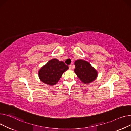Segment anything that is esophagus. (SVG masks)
<instances>
[{"mask_svg":"<svg viewBox=\"0 0 131 131\" xmlns=\"http://www.w3.org/2000/svg\"><path fill=\"white\" fill-rule=\"evenodd\" d=\"M69 69H71L72 68V65L71 64H70V65H69Z\"/></svg>","mask_w":131,"mask_h":131,"instance_id":"1","label":"esophagus"}]
</instances>
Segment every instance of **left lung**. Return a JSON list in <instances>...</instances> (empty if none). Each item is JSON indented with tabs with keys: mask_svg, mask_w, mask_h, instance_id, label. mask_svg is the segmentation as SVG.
<instances>
[{
	"mask_svg": "<svg viewBox=\"0 0 131 131\" xmlns=\"http://www.w3.org/2000/svg\"><path fill=\"white\" fill-rule=\"evenodd\" d=\"M74 72L84 83H90L96 79L97 71L87 61L78 60L74 62Z\"/></svg>",
	"mask_w": 131,
	"mask_h": 131,
	"instance_id": "left-lung-1",
	"label": "left lung"
}]
</instances>
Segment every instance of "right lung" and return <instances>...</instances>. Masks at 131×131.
Here are the masks:
<instances>
[{"mask_svg": "<svg viewBox=\"0 0 131 131\" xmlns=\"http://www.w3.org/2000/svg\"><path fill=\"white\" fill-rule=\"evenodd\" d=\"M68 69V66L62 61L53 59L40 69L38 71V76L44 83L50 86L55 85L64 72Z\"/></svg>", "mask_w": 131, "mask_h": 131, "instance_id": "1", "label": "right lung"}]
</instances>
